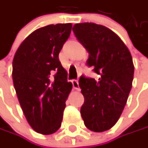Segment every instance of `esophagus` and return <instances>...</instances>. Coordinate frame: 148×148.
<instances>
[{
    "label": "esophagus",
    "instance_id": "obj_1",
    "mask_svg": "<svg viewBox=\"0 0 148 148\" xmlns=\"http://www.w3.org/2000/svg\"><path fill=\"white\" fill-rule=\"evenodd\" d=\"M72 86H73V88L76 90H79V84H78V81L77 80H72Z\"/></svg>",
    "mask_w": 148,
    "mask_h": 148
}]
</instances>
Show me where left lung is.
<instances>
[{
	"label": "left lung",
	"mask_w": 148,
	"mask_h": 148,
	"mask_svg": "<svg viewBox=\"0 0 148 148\" xmlns=\"http://www.w3.org/2000/svg\"><path fill=\"white\" fill-rule=\"evenodd\" d=\"M72 31L89 54L87 64L94 66L98 79L82 76L79 87L84 97L81 115L88 129L103 132L121 117L132 87L134 65L129 49L106 27L77 23Z\"/></svg>",
	"instance_id": "1"
}]
</instances>
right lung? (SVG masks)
I'll list each match as a JSON object with an SVG mask.
<instances>
[{
	"instance_id": "add662e5",
	"label": "right lung",
	"mask_w": 148,
	"mask_h": 148,
	"mask_svg": "<svg viewBox=\"0 0 148 148\" xmlns=\"http://www.w3.org/2000/svg\"><path fill=\"white\" fill-rule=\"evenodd\" d=\"M71 27L58 23L38 28L22 42L12 61V80L21 108L30 126L43 135L60 127L72 88L59 60Z\"/></svg>"
}]
</instances>
